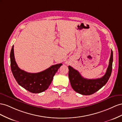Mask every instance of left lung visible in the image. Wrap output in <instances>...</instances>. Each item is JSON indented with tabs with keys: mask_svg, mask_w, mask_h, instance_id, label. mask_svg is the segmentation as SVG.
<instances>
[{
	"mask_svg": "<svg viewBox=\"0 0 122 122\" xmlns=\"http://www.w3.org/2000/svg\"><path fill=\"white\" fill-rule=\"evenodd\" d=\"M113 52L111 51L109 65L105 74L102 78L87 79L83 78L79 72L68 66V77L72 89L83 95H90L95 93L105 85L110 78L112 68Z\"/></svg>",
	"mask_w": 122,
	"mask_h": 122,
	"instance_id": "1",
	"label": "left lung"
}]
</instances>
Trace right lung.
Segmentation results:
<instances>
[{
  "instance_id": "add662e5",
  "label": "right lung",
  "mask_w": 122,
  "mask_h": 122,
  "mask_svg": "<svg viewBox=\"0 0 122 122\" xmlns=\"http://www.w3.org/2000/svg\"><path fill=\"white\" fill-rule=\"evenodd\" d=\"M11 68L13 75L18 84L29 92L38 93L46 90L62 63L51 66L42 71L30 73L22 70L17 65L14 53V46L10 53Z\"/></svg>"
}]
</instances>
